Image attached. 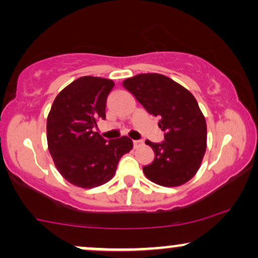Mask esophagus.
I'll return each mask as SVG.
<instances>
[{
    "mask_svg": "<svg viewBox=\"0 0 258 258\" xmlns=\"http://www.w3.org/2000/svg\"><path fill=\"white\" fill-rule=\"evenodd\" d=\"M139 146H142V141H133V147L138 148Z\"/></svg>",
    "mask_w": 258,
    "mask_h": 258,
    "instance_id": "34e87169",
    "label": "esophagus"
}]
</instances>
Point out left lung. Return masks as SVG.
<instances>
[{"label": "left lung", "mask_w": 258, "mask_h": 258, "mask_svg": "<svg viewBox=\"0 0 258 258\" xmlns=\"http://www.w3.org/2000/svg\"><path fill=\"white\" fill-rule=\"evenodd\" d=\"M122 86L159 117L164 131L162 143L146 141L155 158L143 172L148 179L162 186H178L195 176L206 152L205 116L197 99L186 88L161 74H138Z\"/></svg>", "instance_id": "left-lung-1"}]
</instances>
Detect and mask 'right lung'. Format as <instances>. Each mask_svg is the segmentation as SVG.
<instances>
[{"instance_id": "right-lung-1", "label": "right lung", "mask_w": 258, "mask_h": 258, "mask_svg": "<svg viewBox=\"0 0 258 258\" xmlns=\"http://www.w3.org/2000/svg\"><path fill=\"white\" fill-rule=\"evenodd\" d=\"M114 81L82 76L55 97L47 116V143L53 162L73 185L94 188L109 182L119 160L132 149L126 136L105 141L94 127L105 119L106 97Z\"/></svg>"}]
</instances>
